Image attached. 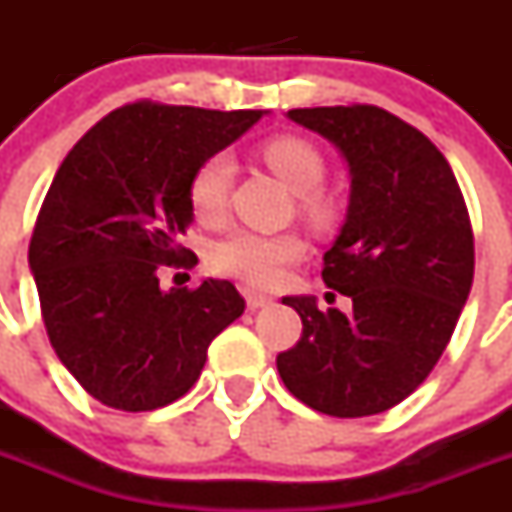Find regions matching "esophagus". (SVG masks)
<instances>
[{
  "mask_svg": "<svg viewBox=\"0 0 512 512\" xmlns=\"http://www.w3.org/2000/svg\"><path fill=\"white\" fill-rule=\"evenodd\" d=\"M246 302H248V307H251V310H259V307L274 305V297L261 295V292H246Z\"/></svg>",
  "mask_w": 512,
  "mask_h": 512,
  "instance_id": "34e87169",
  "label": "esophagus"
}]
</instances>
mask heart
Returning a JSON list of instances; mask_svg holds the SVG:
<instances>
[{
  "instance_id": "obj_1",
  "label": "heart",
  "mask_w": 512,
  "mask_h": 512,
  "mask_svg": "<svg viewBox=\"0 0 512 512\" xmlns=\"http://www.w3.org/2000/svg\"><path fill=\"white\" fill-rule=\"evenodd\" d=\"M261 158L284 187L300 194L302 210L312 220L318 223L330 220L333 202L320 192L325 161L318 148L295 135H282V138L266 140L261 146ZM230 184H233V161L225 153H215L194 171L189 182V205L200 223L212 225L225 215ZM302 253H305V246L297 235H261L251 230H238L212 248L210 264L217 274L241 279L253 287H271Z\"/></svg>"
}]
</instances>
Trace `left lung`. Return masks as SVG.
I'll list each match as a JSON object with an SVG mask.
<instances>
[{"instance_id": "left-lung-1", "label": "left lung", "mask_w": 512, "mask_h": 512, "mask_svg": "<svg viewBox=\"0 0 512 512\" xmlns=\"http://www.w3.org/2000/svg\"><path fill=\"white\" fill-rule=\"evenodd\" d=\"M287 117L333 143L348 166L346 220L323 256V282L351 297V312L284 297L302 338L277 356L279 377L318 413H384L431 374L469 297L467 205L443 153L387 110L305 107Z\"/></svg>"}]
</instances>
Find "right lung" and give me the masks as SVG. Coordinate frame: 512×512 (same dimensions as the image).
<instances>
[{
    "mask_svg": "<svg viewBox=\"0 0 512 512\" xmlns=\"http://www.w3.org/2000/svg\"><path fill=\"white\" fill-rule=\"evenodd\" d=\"M264 110L135 102L110 112L63 158L27 251L61 364L102 405L164 408L192 390L207 346L246 310L225 279L161 289V266L194 220L189 182Z\"/></svg>",
    "mask_w": 512,
    "mask_h": 512,
    "instance_id": "1",
    "label": "right lung"
}]
</instances>
